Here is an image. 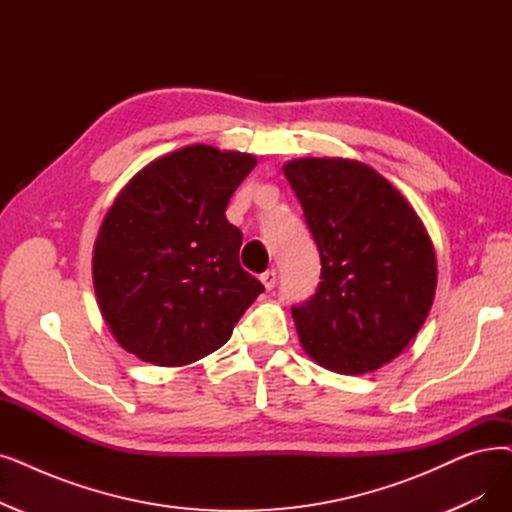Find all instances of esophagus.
Instances as JSON below:
<instances>
[{"instance_id":"esophagus-1","label":"esophagus","mask_w":512,"mask_h":512,"mask_svg":"<svg viewBox=\"0 0 512 512\" xmlns=\"http://www.w3.org/2000/svg\"><path fill=\"white\" fill-rule=\"evenodd\" d=\"M259 280H261V284L268 288V291H272V288L276 286V270H268V272H263L261 276H259Z\"/></svg>"}]
</instances>
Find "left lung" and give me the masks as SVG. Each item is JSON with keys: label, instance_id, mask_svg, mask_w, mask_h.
I'll return each mask as SVG.
<instances>
[{"label": "left lung", "instance_id": "obj_1", "mask_svg": "<svg viewBox=\"0 0 512 512\" xmlns=\"http://www.w3.org/2000/svg\"><path fill=\"white\" fill-rule=\"evenodd\" d=\"M282 171L322 261L316 295L293 307L301 347L332 372L379 370L410 345L431 311V236L406 196L366 163L305 157Z\"/></svg>", "mask_w": 512, "mask_h": 512}]
</instances>
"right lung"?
Instances as JSON below:
<instances>
[{
  "label": "right lung",
  "instance_id": "add662e5",
  "mask_svg": "<svg viewBox=\"0 0 512 512\" xmlns=\"http://www.w3.org/2000/svg\"><path fill=\"white\" fill-rule=\"evenodd\" d=\"M257 159L207 144L154 159L117 194L94 244L100 314L154 366H188L224 345L263 284L240 268L230 196Z\"/></svg>",
  "mask_w": 512,
  "mask_h": 512
}]
</instances>
